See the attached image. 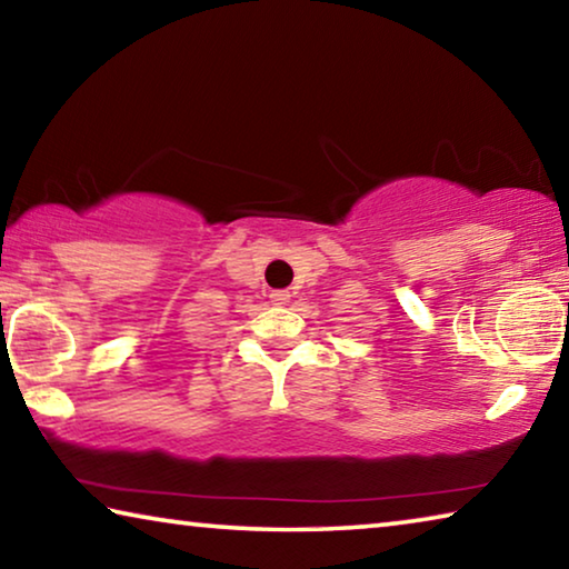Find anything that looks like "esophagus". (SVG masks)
<instances>
[{
	"label": "esophagus",
	"instance_id": "obj_1",
	"mask_svg": "<svg viewBox=\"0 0 569 569\" xmlns=\"http://www.w3.org/2000/svg\"><path fill=\"white\" fill-rule=\"evenodd\" d=\"M288 301H291V291H273L271 293V303H276V306H286Z\"/></svg>",
	"mask_w": 569,
	"mask_h": 569
}]
</instances>
